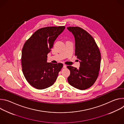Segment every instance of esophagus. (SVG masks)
Wrapping results in <instances>:
<instances>
[{"label":"esophagus","instance_id":"esophagus-1","mask_svg":"<svg viewBox=\"0 0 124 124\" xmlns=\"http://www.w3.org/2000/svg\"><path fill=\"white\" fill-rule=\"evenodd\" d=\"M63 68H67V65H66L64 64V65H63Z\"/></svg>","mask_w":124,"mask_h":124}]
</instances>
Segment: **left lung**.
I'll list each match as a JSON object with an SVG mask.
<instances>
[{
    "label": "left lung",
    "instance_id": "obj_1",
    "mask_svg": "<svg viewBox=\"0 0 124 124\" xmlns=\"http://www.w3.org/2000/svg\"><path fill=\"white\" fill-rule=\"evenodd\" d=\"M75 39V55L80 60L79 69L71 66L68 78L69 83L79 90L91 87L97 80L100 69L101 56L94 38L87 31L79 27H69Z\"/></svg>",
    "mask_w": 124,
    "mask_h": 124
}]
</instances>
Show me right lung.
Returning <instances> with one entry per match:
<instances>
[{
	"mask_svg": "<svg viewBox=\"0 0 124 124\" xmlns=\"http://www.w3.org/2000/svg\"><path fill=\"white\" fill-rule=\"evenodd\" d=\"M65 27H44L35 32L25 43L22 54L23 72L28 82L38 89L54 84L63 65L47 62V55Z\"/></svg>",
	"mask_w": 124,
	"mask_h": 124,
	"instance_id": "right-lung-1",
	"label": "right lung"
}]
</instances>
